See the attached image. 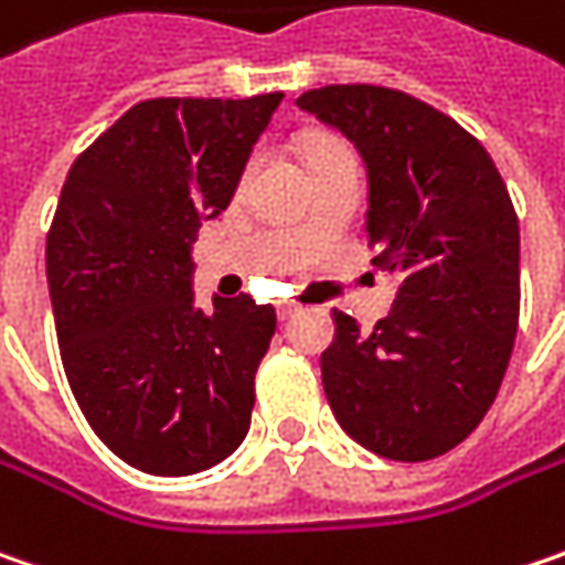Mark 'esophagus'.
I'll use <instances>...</instances> for the list:
<instances>
[{
	"instance_id": "34e87169",
	"label": "esophagus",
	"mask_w": 565,
	"mask_h": 565,
	"mask_svg": "<svg viewBox=\"0 0 565 565\" xmlns=\"http://www.w3.org/2000/svg\"><path fill=\"white\" fill-rule=\"evenodd\" d=\"M298 311H301V308H298L296 301H279V305H276V315H279V321H289V318H292V315H298Z\"/></svg>"
}]
</instances>
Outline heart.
I'll return each mask as SVG.
<instances>
[{"mask_svg": "<svg viewBox=\"0 0 565 565\" xmlns=\"http://www.w3.org/2000/svg\"><path fill=\"white\" fill-rule=\"evenodd\" d=\"M305 158H308V168H321L327 161H337V158H353V152L340 142V139H327L318 136L305 146Z\"/></svg>", "mask_w": 565, "mask_h": 565, "instance_id": "obj_1", "label": "heart"}]
</instances>
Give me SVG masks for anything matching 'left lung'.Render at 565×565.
Returning <instances> with one entry per match:
<instances>
[{
	"mask_svg": "<svg viewBox=\"0 0 565 565\" xmlns=\"http://www.w3.org/2000/svg\"><path fill=\"white\" fill-rule=\"evenodd\" d=\"M365 161L372 267L397 279L391 315L362 333L333 311L321 355L343 433L391 461L461 445L493 407L519 330V215L490 152L433 104L381 85L296 100Z\"/></svg>",
	"mask_w": 565,
	"mask_h": 565,
	"instance_id": "left-lung-1",
	"label": "left lung"
}]
</instances>
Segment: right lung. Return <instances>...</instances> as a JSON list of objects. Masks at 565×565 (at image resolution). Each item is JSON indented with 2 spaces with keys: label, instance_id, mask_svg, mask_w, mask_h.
<instances>
[{
  "label": "right lung",
  "instance_id": "right-lung-1",
  "mask_svg": "<svg viewBox=\"0 0 565 565\" xmlns=\"http://www.w3.org/2000/svg\"><path fill=\"white\" fill-rule=\"evenodd\" d=\"M282 92L156 98L75 158L46 235L63 369L95 436L129 467L186 477L238 448L276 311L193 301V241L238 190Z\"/></svg>",
  "mask_w": 565,
  "mask_h": 565
}]
</instances>
